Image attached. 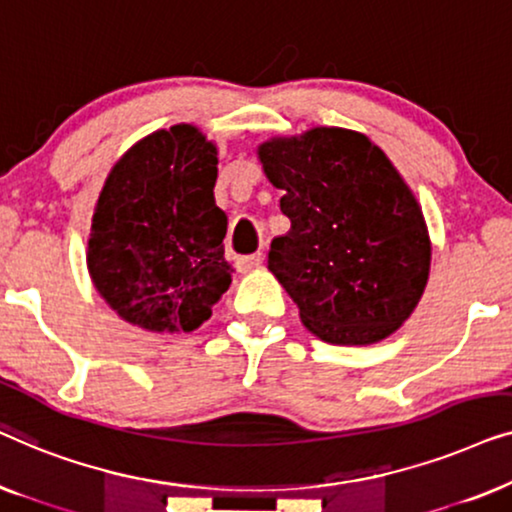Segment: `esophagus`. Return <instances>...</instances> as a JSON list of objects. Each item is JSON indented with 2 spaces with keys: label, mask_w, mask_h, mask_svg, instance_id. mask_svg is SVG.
Instances as JSON below:
<instances>
[{
  "label": "esophagus",
  "mask_w": 512,
  "mask_h": 512,
  "mask_svg": "<svg viewBox=\"0 0 512 512\" xmlns=\"http://www.w3.org/2000/svg\"><path fill=\"white\" fill-rule=\"evenodd\" d=\"M261 263H263V256L261 254H249V256L237 258L235 268L240 270V272H251V270H256Z\"/></svg>",
  "instance_id": "34e87169"
}]
</instances>
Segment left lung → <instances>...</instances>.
Instances as JSON below:
<instances>
[{
  "instance_id": "8db88e82",
  "label": "left lung",
  "mask_w": 512,
  "mask_h": 512,
  "mask_svg": "<svg viewBox=\"0 0 512 512\" xmlns=\"http://www.w3.org/2000/svg\"><path fill=\"white\" fill-rule=\"evenodd\" d=\"M282 188L291 230L270 244L268 270L305 328L333 345H373L415 310L431 268L422 207L366 135L312 128L258 146Z\"/></svg>"
}]
</instances>
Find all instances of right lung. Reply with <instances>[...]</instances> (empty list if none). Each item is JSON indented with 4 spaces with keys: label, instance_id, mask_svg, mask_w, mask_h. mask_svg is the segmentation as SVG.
Wrapping results in <instances>:
<instances>
[{
    "label": "right lung",
    "instance_id": "add662e5",
    "mask_svg": "<svg viewBox=\"0 0 512 512\" xmlns=\"http://www.w3.org/2000/svg\"><path fill=\"white\" fill-rule=\"evenodd\" d=\"M216 153L195 125L179 123L139 139L111 167L86 261L97 293L128 324L191 333L228 291Z\"/></svg>",
    "mask_w": 512,
    "mask_h": 512
}]
</instances>
